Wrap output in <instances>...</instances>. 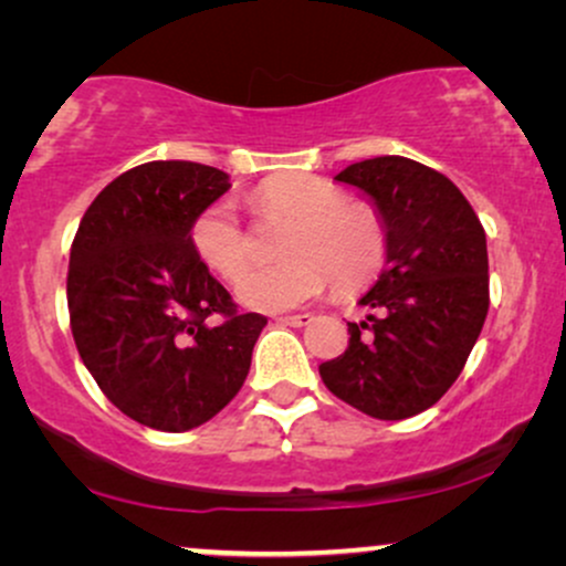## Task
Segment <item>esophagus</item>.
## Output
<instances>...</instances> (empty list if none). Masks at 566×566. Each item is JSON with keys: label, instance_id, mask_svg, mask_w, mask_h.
Here are the masks:
<instances>
[{"label": "esophagus", "instance_id": "obj_1", "mask_svg": "<svg viewBox=\"0 0 566 566\" xmlns=\"http://www.w3.org/2000/svg\"><path fill=\"white\" fill-rule=\"evenodd\" d=\"M310 321H312L310 312H302V315H281V317H275V323L294 325V328H302V325H307Z\"/></svg>", "mask_w": 566, "mask_h": 566}]
</instances>
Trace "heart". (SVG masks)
I'll use <instances>...</instances> for the list:
<instances>
[{"mask_svg":"<svg viewBox=\"0 0 566 566\" xmlns=\"http://www.w3.org/2000/svg\"><path fill=\"white\" fill-rule=\"evenodd\" d=\"M317 177H281L251 198L259 217L289 219L281 254L285 262L245 272L235 294L245 307L281 312L321 296L328 275L338 289H357L381 268L387 230L365 203ZM190 241L209 270L235 281L249 264V238L230 201H217L192 219Z\"/></svg>","mask_w":566,"mask_h":566,"instance_id":"heart-1","label":"heart"}]
</instances>
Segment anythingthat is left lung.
I'll return each instance as SVG.
<instances>
[{
    "mask_svg": "<svg viewBox=\"0 0 566 566\" xmlns=\"http://www.w3.org/2000/svg\"><path fill=\"white\" fill-rule=\"evenodd\" d=\"M374 201L387 230V268L360 298L349 347L321 365L338 400L381 421L431 408L455 384L488 317V241L448 177L402 156L352 164L334 177Z\"/></svg>",
    "mask_w": 566,
    "mask_h": 566,
    "instance_id": "left-lung-1",
    "label": "left lung"
}]
</instances>
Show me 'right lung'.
<instances>
[{
    "mask_svg": "<svg viewBox=\"0 0 566 566\" xmlns=\"http://www.w3.org/2000/svg\"><path fill=\"white\" fill-rule=\"evenodd\" d=\"M230 190L214 166L150 161L124 171L84 211L69 262L78 355L132 421L188 431L243 387L268 317L238 312L198 259L190 224Z\"/></svg>",
    "mask_w": 566,
    "mask_h": 566,
    "instance_id": "1",
    "label": "right lung"
}]
</instances>
